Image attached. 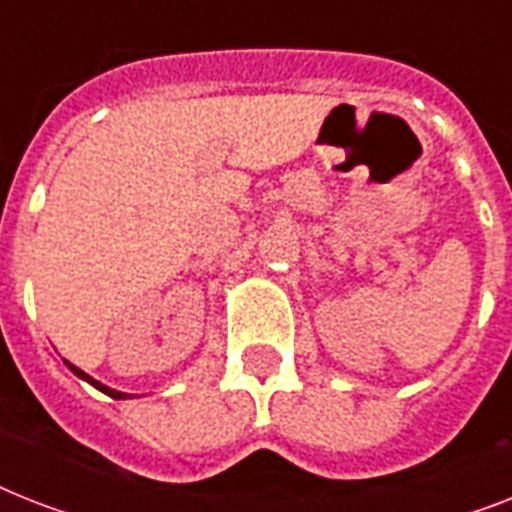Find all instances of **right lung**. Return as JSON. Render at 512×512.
I'll use <instances>...</instances> for the list:
<instances>
[{
	"mask_svg": "<svg viewBox=\"0 0 512 512\" xmlns=\"http://www.w3.org/2000/svg\"><path fill=\"white\" fill-rule=\"evenodd\" d=\"M66 366H68V369H71V372L76 374V377H79V380L90 382L92 388H98L100 393H106V396L116 398V401H124V398H132V396H127V393H122V390H114V388H108V385H103V382H98V380H95V377H90V374H87V372H82L79 366L71 364V361H66Z\"/></svg>",
	"mask_w": 512,
	"mask_h": 512,
	"instance_id": "1",
	"label": "right lung"
}]
</instances>
